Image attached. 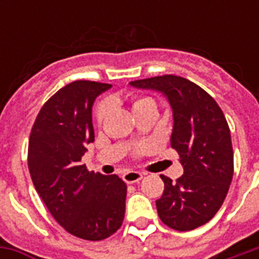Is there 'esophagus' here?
Masks as SVG:
<instances>
[{
  "mask_svg": "<svg viewBox=\"0 0 259 259\" xmlns=\"http://www.w3.org/2000/svg\"><path fill=\"white\" fill-rule=\"evenodd\" d=\"M141 179H143V174H141V172H137V170H129V172H126V174L123 175V180L126 183H129V185H132V183H137V182Z\"/></svg>",
  "mask_w": 259,
  "mask_h": 259,
  "instance_id": "1",
  "label": "esophagus"
}]
</instances>
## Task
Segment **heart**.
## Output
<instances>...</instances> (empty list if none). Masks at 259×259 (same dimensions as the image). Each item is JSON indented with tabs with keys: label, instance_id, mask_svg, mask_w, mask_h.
<instances>
[{
	"label": "heart",
	"instance_id": "b5f03b06",
	"mask_svg": "<svg viewBox=\"0 0 259 259\" xmlns=\"http://www.w3.org/2000/svg\"><path fill=\"white\" fill-rule=\"evenodd\" d=\"M148 108H155L157 109V102L154 101L151 97H135L132 100V109H133L135 115L146 111ZM105 113H107V104L105 102H100L96 109L97 122H102Z\"/></svg>",
	"mask_w": 259,
	"mask_h": 259
}]
</instances>
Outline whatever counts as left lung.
Returning a JSON list of instances; mask_svg holds the SVG:
<instances>
[{"mask_svg": "<svg viewBox=\"0 0 259 259\" xmlns=\"http://www.w3.org/2000/svg\"><path fill=\"white\" fill-rule=\"evenodd\" d=\"M130 84L161 91L174 112L170 146L185 174L176 182L161 175L165 189L155 201L158 217L179 232L205 225L222 206L233 179L232 137L222 109L200 85L175 74Z\"/></svg>", "mask_w": 259, "mask_h": 259, "instance_id": "left-lung-1", "label": "left lung"}]
</instances>
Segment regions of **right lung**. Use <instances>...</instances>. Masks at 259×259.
Segmentation results:
<instances>
[{
	"instance_id": "add662e5",
	"label": "right lung",
	"mask_w": 259,
	"mask_h": 259,
	"mask_svg": "<svg viewBox=\"0 0 259 259\" xmlns=\"http://www.w3.org/2000/svg\"><path fill=\"white\" fill-rule=\"evenodd\" d=\"M111 87L90 80L62 87L42 105L29 139L27 163L37 193L68 233L90 241L112 236L124 218L126 183L81 163L85 146L94 141V100Z\"/></svg>"
}]
</instances>
